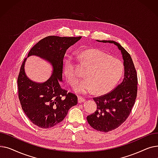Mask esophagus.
Returning a JSON list of instances; mask_svg holds the SVG:
<instances>
[{
	"mask_svg": "<svg viewBox=\"0 0 158 158\" xmlns=\"http://www.w3.org/2000/svg\"><path fill=\"white\" fill-rule=\"evenodd\" d=\"M85 101H86V98H84L83 97H82V96H79L78 97V102H79V103L83 102Z\"/></svg>",
	"mask_w": 158,
	"mask_h": 158,
	"instance_id": "esophagus-1",
	"label": "esophagus"
}]
</instances>
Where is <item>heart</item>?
<instances>
[{
  "mask_svg": "<svg viewBox=\"0 0 158 158\" xmlns=\"http://www.w3.org/2000/svg\"><path fill=\"white\" fill-rule=\"evenodd\" d=\"M80 57L88 69L86 77L75 84L73 89L77 93L86 94L93 90L96 94L107 93L122 76V62L100 50H87L80 54ZM64 71L71 85H73L81 77L76 61L72 56L66 61Z\"/></svg>",
  "mask_w": 158,
  "mask_h": 158,
  "instance_id": "1",
  "label": "heart"
}]
</instances>
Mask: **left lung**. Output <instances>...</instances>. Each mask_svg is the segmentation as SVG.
Returning a JSON list of instances; mask_svg holds the SVG:
<instances>
[{
    "mask_svg": "<svg viewBox=\"0 0 158 158\" xmlns=\"http://www.w3.org/2000/svg\"><path fill=\"white\" fill-rule=\"evenodd\" d=\"M97 41L117 46L122 55L125 70L124 78L120 84L109 93L94 97L97 110L86 117L91 127L107 132L118 128L129 116L137 96L138 77L133 61L125 48L114 41Z\"/></svg>",
    "mask_w": 158,
    "mask_h": 158,
    "instance_id": "1",
    "label": "left lung"
}]
</instances>
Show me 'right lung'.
<instances>
[{"label": "right lung", "mask_w": 158, "mask_h": 158, "mask_svg": "<svg viewBox=\"0 0 158 158\" xmlns=\"http://www.w3.org/2000/svg\"><path fill=\"white\" fill-rule=\"evenodd\" d=\"M81 38L49 36L31 48L27 57L40 56L53 66L51 77L43 83L32 82L27 77L24 70L27 58L21 65L17 78L19 101L27 118L40 128L52 127L62 122L70 107L77 104V95L63 89L61 82L66 50Z\"/></svg>", "instance_id": "obj_1"}]
</instances>
